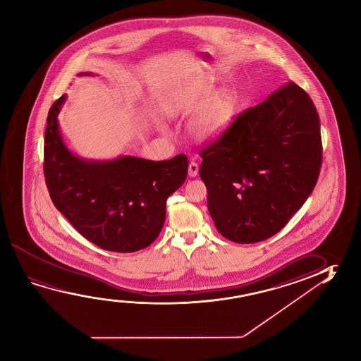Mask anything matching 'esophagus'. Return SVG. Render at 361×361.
<instances>
[{
  "instance_id": "obj_1",
  "label": "esophagus",
  "mask_w": 361,
  "mask_h": 361,
  "mask_svg": "<svg viewBox=\"0 0 361 361\" xmlns=\"http://www.w3.org/2000/svg\"><path fill=\"white\" fill-rule=\"evenodd\" d=\"M197 172H199V165L191 161L189 165V176L190 178H196L197 176Z\"/></svg>"
}]
</instances>
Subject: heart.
<instances>
[{
	"label": "heart",
	"mask_w": 361,
	"mask_h": 361,
	"mask_svg": "<svg viewBox=\"0 0 361 361\" xmlns=\"http://www.w3.org/2000/svg\"><path fill=\"white\" fill-rule=\"evenodd\" d=\"M166 112L171 117L199 113L190 126V133L199 142H214L231 128L237 113V99L231 92H218L213 84L207 83L169 102Z\"/></svg>",
	"instance_id": "heart-1"
}]
</instances>
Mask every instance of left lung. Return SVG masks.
Returning <instances> with one entry per match:
<instances>
[{
    "label": "left lung",
    "mask_w": 361,
    "mask_h": 361,
    "mask_svg": "<svg viewBox=\"0 0 361 361\" xmlns=\"http://www.w3.org/2000/svg\"><path fill=\"white\" fill-rule=\"evenodd\" d=\"M207 209L228 240L250 244L277 234L301 209L319 178V113L288 83L240 114L201 152Z\"/></svg>",
    "instance_id": "1"
}]
</instances>
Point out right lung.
Segmentation results:
<instances>
[{
  "label": "right lung",
  "mask_w": 361,
  "mask_h": 361,
  "mask_svg": "<svg viewBox=\"0 0 361 361\" xmlns=\"http://www.w3.org/2000/svg\"><path fill=\"white\" fill-rule=\"evenodd\" d=\"M66 101L61 95L50 108L45 130L44 173L54 205L99 248L118 253L146 248L164 226L167 197L186 180L188 157L157 162L133 156L79 157L60 132L58 116Z\"/></svg>",
  "instance_id": "obj_1"
}]
</instances>
